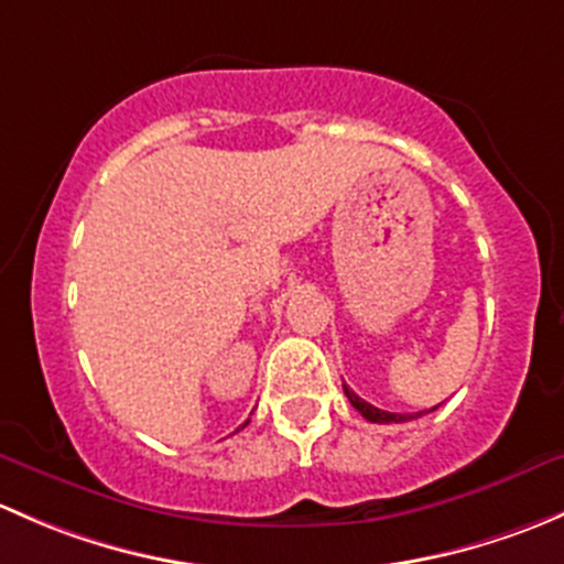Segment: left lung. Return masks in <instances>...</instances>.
I'll list each match as a JSON object with an SVG mask.
<instances>
[{
    "mask_svg": "<svg viewBox=\"0 0 564 564\" xmlns=\"http://www.w3.org/2000/svg\"><path fill=\"white\" fill-rule=\"evenodd\" d=\"M345 393H347V399H350L352 408L361 412V415L371 423H404V421H412V417L423 415V412H388V410H380V408H375V404L364 402V399L358 397L356 391H350L347 386H345ZM432 410H437V408H432ZM432 410H426V412H432Z\"/></svg>",
    "mask_w": 564,
    "mask_h": 564,
    "instance_id": "1",
    "label": "left lung"
}]
</instances>
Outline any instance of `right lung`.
<instances>
[{
  "label": "right lung",
  "mask_w": 564,
  "mask_h": 564,
  "mask_svg": "<svg viewBox=\"0 0 564 564\" xmlns=\"http://www.w3.org/2000/svg\"><path fill=\"white\" fill-rule=\"evenodd\" d=\"M247 423H249V421H247Z\"/></svg>",
  "instance_id": "obj_1"
}]
</instances>
